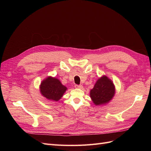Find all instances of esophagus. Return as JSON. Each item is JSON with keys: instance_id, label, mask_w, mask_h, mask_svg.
Wrapping results in <instances>:
<instances>
[{"instance_id": "1", "label": "esophagus", "mask_w": 151, "mask_h": 151, "mask_svg": "<svg viewBox=\"0 0 151 151\" xmlns=\"http://www.w3.org/2000/svg\"><path fill=\"white\" fill-rule=\"evenodd\" d=\"M75 87L76 88H79V89H83V86H82V85H76L75 86Z\"/></svg>"}]
</instances>
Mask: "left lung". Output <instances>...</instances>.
<instances>
[{
    "mask_svg": "<svg viewBox=\"0 0 151 151\" xmlns=\"http://www.w3.org/2000/svg\"><path fill=\"white\" fill-rule=\"evenodd\" d=\"M115 94L113 82L106 76H103L96 81L90 91V97L95 105L105 104L111 101Z\"/></svg>",
    "mask_w": 151,
    "mask_h": 151,
    "instance_id": "1",
    "label": "left lung"
}]
</instances>
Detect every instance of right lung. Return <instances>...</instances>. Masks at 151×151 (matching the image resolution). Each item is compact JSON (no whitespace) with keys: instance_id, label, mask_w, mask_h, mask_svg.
<instances>
[{"instance_id":"add662e5","label":"right lung","mask_w":151,"mask_h":151,"mask_svg":"<svg viewBox=\"0 0 151 151\" xmlns=\"http://www.w3.org/2000/svg\"><path fill=\"white\" fill-rule=\"evenodd\" d=\"M40 93L45 98L53 101H58L67 88L55 77L49 76L41 83Z\"/></svg>"}]
</instances>
